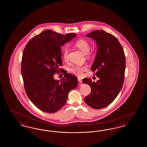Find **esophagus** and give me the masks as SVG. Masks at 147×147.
<instances>
[{
	"label": "esophagus",
	"instance_id": "34e87169",
	"mask_svg": "<svg viewBox=\"0 0 147 147\" xmlns=\"http://www.w3.org/2000/svg\"><path fill=\"white\" fill-rule=\"evenodd\" d=\"M78 82H79V83H82V79L78 78Z\"/></svg>",
	"mask_w": 147,
	"mask_h": 147
}]
</instances>
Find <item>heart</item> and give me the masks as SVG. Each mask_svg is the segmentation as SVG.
<instances>
[{
  "mask_svg": "<svg viewBox=\"0 0 147 147\" xmlns=\"http://www.w3.org/2000/svg\"><path fill=\"white\" fill-rule=\"evenodd\" d=\"M74 45L80 49L83 53L86 54L88 57L91 56V53H90L89 51L90 49V44L88 41L84 38H80L77 40L74 43ZM69 50L67 48H64L63 50L62 55L63 59L65 61L68 60V55ZM86 67L85 66H74L70 68V72L75 75L80 76L82 74L83 71L86 69Z\"/></svg>",
  "mask_w": 147,
  "mask_h": 147,
  "instance_id": "1",
  "label": "heart"
}]
</instances>
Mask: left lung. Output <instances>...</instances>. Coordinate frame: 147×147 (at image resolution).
Listing matches in <instances>:
<instances>
[{
    "label": "left lung",
    "mask_w": 147,
    "mask_h": 147,
    "mask_svg": "<svg viewBox=\"0 0 147 147\" xmlns=\"http://www.w3.org/2000/svg\"><path fill=\"white\" fill-rule=\"evenodd\" d=\"M97 43L98 50L91 67L100 78L96 83L84 78L83 83L89 85L90 95L84 98L85 103L94 109L110 105L121 91L125 79L126 58L118 39L104 30H95L86 35Z\"/></svg>",
    "instance_id": "obj_1"
}]
</instances>
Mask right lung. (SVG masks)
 Here are the masks:
<instances>
[{
    "instance_id": "right-lung-1",
    "label": "right lung",
    "mask_w": 147,
    "mask_h": 147,
    "mask_svg": "<svg viewBox=\"0 0 147 147\" xmlns=\"http://www.w3.org/2000/svg\"><path fill=\"white\" fill-rule=\"evenodd\" d=\"M76 36L46 30L32 37L23 51L21 74L25 90L31 101L43 112L59 111L69 91L77 87L78 79L73 74L67 73L61 80L53 78L62 70L58 68L62 65L61 47Z\"/></svg>"
}]
</instances>
